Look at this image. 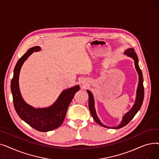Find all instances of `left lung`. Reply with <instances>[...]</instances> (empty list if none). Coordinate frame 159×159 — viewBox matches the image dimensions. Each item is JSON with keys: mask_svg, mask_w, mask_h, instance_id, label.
Wrapping results in <instances>:
<instances>
[{"mask_svg": "<svg viewBox=\"0 0 159 159\" xmlns=\"http://www.w3.org/2000/svg\"><path fill=\"white\" fill-rule=\"evenodd\" d=\"M124 54H126L127 56H128L129 57H131L135 61V68H136V70L139 75V85H138V88H137V97H136V100H135L134 105L133 106L131 109L128 113H126L124 115L121 123L117 127H116V126L109 127V126H106V125L102 124V123L98 118L97 115L96 113L95 108V106H94L95 101H94V98H93V94L91 93L90 91L87 90L88 93V95H89V101H88L89 108L91 116H92V117L93 118V120L98 124H99L100 126L105 127V128H107L119 129V128H121L126 126V125H127L130 122V120L133 117H134L135 115L137 114V113L139 111V110L141 107V106H142V104H143V102L144 96V86H143V73H142V71L139 66L138 57L133 48L128 49L126 51H125Z\"/></svg>", "mask_w": 159, "mask_h": 159, "instance_id": "1", "label": "left lung"}]
</instances>
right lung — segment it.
I'll return each instance as SVG.
<instances>
[{"instance_id": "obj_1", "label": "right lung", "mask_w": 159, "mask_h": 159, "mask_svg": "<svg viewBox=\"0 0 159 159\" xmlns=\"http://www.w3.org/2000/svg\"><path fill=\"white\" fill-rule=\"evenodd\" d=\"M40 50L39 46L33 47L18 61L15 67L13 77L11 82V91L15 109L20 118L35 129L46 132L58 128L62 124L68 107L80 88L77 85L64 90L56 102L48 107L37 109L25 102L21 96L19 86L20 68L24 61L33 52Z\"/></svg>"}]
</instances>
